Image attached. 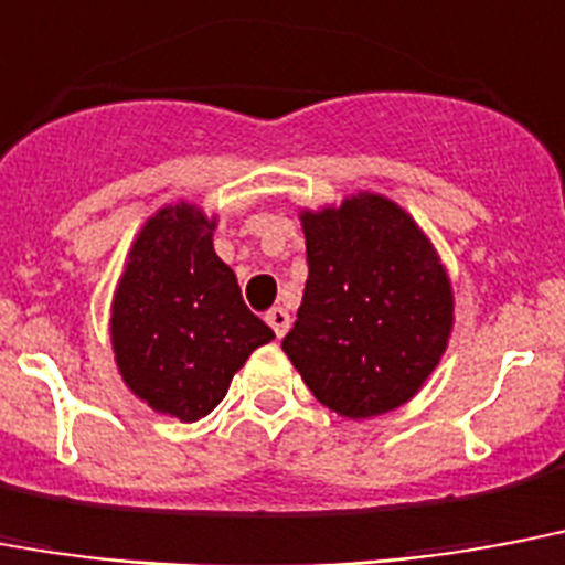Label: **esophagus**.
<instances>
[{
  "instance_id": "esophagus-1",
  "label": "esophagus",
  "mask_w": 565,
  "mask_h": 565,
  "mask_svg": "<svg viewBox=\"0 0 565 565\" xmlns=\"http://www.w3.org/2000/svg\"><path fill=\"white\" fill-rule=\"evenodd\" d=\"M265 320H268V327L274 329V335H277V338L286 335L288 327H291V315H288V311L282 309V306H274V309H270L268 315H265Z\"/></svg>"
}]
</instances>
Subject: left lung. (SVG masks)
<instances>
[{
  "instance_id": "obj_1",
  "label": "left lung",
  "mask_w": 565,
  "mask_h": 565,
  "mask_svg": "<svg viewBox=\"0 0 565 565\" xmlns=\"http://www.w3.org/2000/svg\"><path fill=\"white\" fill-rule=\"evenodd\" d=\"M300 221L309 279L282 350L341 417L399 408L452 332V282L437 250L408 212L370 192Z\"/></svg>"
}]
</instances>
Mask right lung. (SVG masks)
<instances>
[{"mask_svg":"<svg viewBox=\"0 0 565 565\" xmlns=\"http://www.w3.org/2000/svg\"><path fill=\"white\" fill-rule=\"evenodd\" d=\"M212 230L215 218L198 206H162L139 230L113 297L110 338L125 385L180 423L206 417L247 355L274 338L212 250Z\"/></svg>","mask_w":565,"mask_h":565,"instance_id":"add662e5","label":"right lung"}]
</instances>
